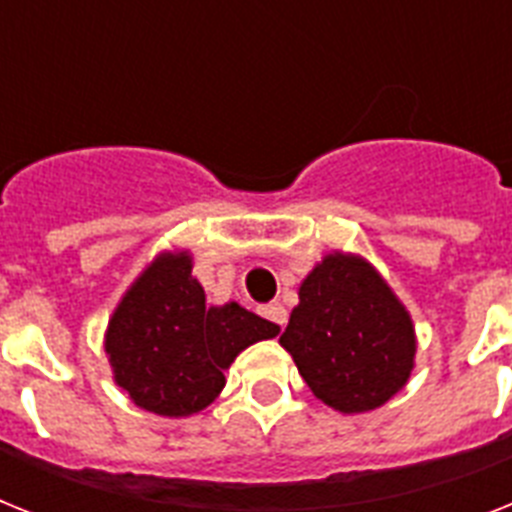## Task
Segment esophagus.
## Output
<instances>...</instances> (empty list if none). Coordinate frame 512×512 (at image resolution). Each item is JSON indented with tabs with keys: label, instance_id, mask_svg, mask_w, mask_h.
I'll list each match as a JSON object with an SVG mask.
<instances>
[{
	"label": "esophagus",
	"instance_id": "34e87169",
	"mask_svg": "<svg viewBox=\"0 0 512 512\" xmlns=\"http://www.w3.org/2000/svg\"><path fill=\"white\" fill-rule=\"evenodd\" d=\"M261 314H264L269 322L277 324V327H285L287 324V311L282 303H269V306L261 308Z\"/></svg>",
	"mask_w": 512,
	"mask_h": 512
}]
</instances>
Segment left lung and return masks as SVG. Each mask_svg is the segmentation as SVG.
<instances>
[{"label": "left lung", "mask_w": 512, "mask_h": 512, "mask_svg": "<svg viewBox=\"0 0 512 512\" xmlns=\"http://www.w3.org/2000/svg\"><path fill=\"white\" fill-rule=\"evenodd\" d=\"M280 345L316 398L366 413L405 387L416 358L411 314L366 259L335 251L308 272Z\"/></svg>", "instance_id": "1"}]
</instances>
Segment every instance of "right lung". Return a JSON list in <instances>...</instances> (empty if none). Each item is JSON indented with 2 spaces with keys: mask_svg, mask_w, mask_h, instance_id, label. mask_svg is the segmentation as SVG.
<instances>
[{
  "mask_svg": "<svg viewBox=\"0 0 512 512\" xmlns=\"http://www.w3.org/2000/svg\"><path fill=\"white\" fill-rule=\"evenodd\" d=\"M190 269L188 251L159 253L122 295L104 335L114 382L156 416L204 411L240 350L280 335L235 301L206 306Z\"/></svg>",
  "mask_w": 512,
  "mask_h": 512,
  "instance_id": "right-lung-1",
  "label": "right lung"
}]
</instances>
